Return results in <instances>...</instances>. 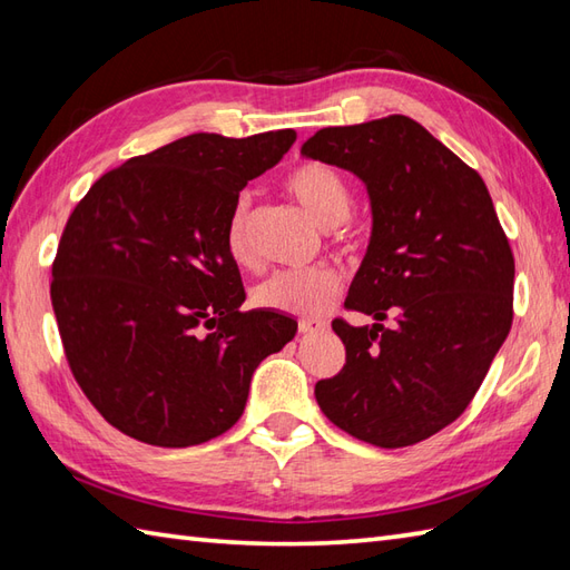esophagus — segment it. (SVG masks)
Masks as SVG:
<instances>
[{"label": "esophagus", "mask_w": 570, "mask_h": 570, "mask_svg": "<svg viewBox=\"0 0 570 570\" xmlns=\"http://www.w3.org/2000/svg\"><path fill=\"white\" fill-rule=\"evenodd\" d=\"M325 321H321V318H301L298 321V331L304 333V335H311V333H321V331H325Z\"/></svg>", "instance_id": "34e87169"}]
</instances>
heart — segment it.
I'll use <instances>...</instances> for the list:
<instances>
[{"label":"heart","instance_id":"1","mask_svg":"<svg viewBox=\"0 0 570 570\" xmlns=\"http://www.w3.org/2000/svg\"><path fill=\"white\" fill-rule=\"evenodd\" d=\"M286 190L325 229L343 225L353 208L347 180L325 164L308 161L296 166L286 176ZM247 220L249 200L242 196L229 210L225 227V249L237 264H252ZM337 294H341V274L331 266H313V269H288L269 276L257 286L254 301L264 308L294 313V316H318L333 306Z\"/></svg>","mask_w":570,"mask_h":570}]
</instances>
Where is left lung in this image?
Listing matches in <instances>:
<instances>
[{"label": "left lung", "instance_id": "8db88e82", "mask_svg": "<svg viewBox=\"0 0 570 570\" xmlns=\"http://www.w3.org/2000/svg\"><path fill=\"white\" fill-rule=\"evenodd\" d=\"M301 154L357 176L372 210L345 306L377 323L333 321L345 367L316 402L360 441L414 445L463 414L512 328L510 242L485 180L404 115L318 129Z\"/></svg>", "mask_w": 570, "mask_h": 570}]
</instances>
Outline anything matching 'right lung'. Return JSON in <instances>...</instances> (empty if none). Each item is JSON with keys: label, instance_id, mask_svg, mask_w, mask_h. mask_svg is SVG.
I'll use <instances>...</instances> for the list:
<instances>
[{"label": "right lung", "instance_id": "right-lung-1", "mask_svg": "<svg viewBox=\"0 0 570 570\" xmlns=\"http://www.w3.org/2000/svg\"><path fill=\"white\" fill-rule=\"evenodd\" d=\"M294 129L180 137L117 166L60 237L51 304L92 406L131 439L188 448L233 429L259 362L294 341L292 316L245 304L225 227L247 180Z\"/></svg>", "mask_w": 570, "mask_h": 570}]
</instances>
